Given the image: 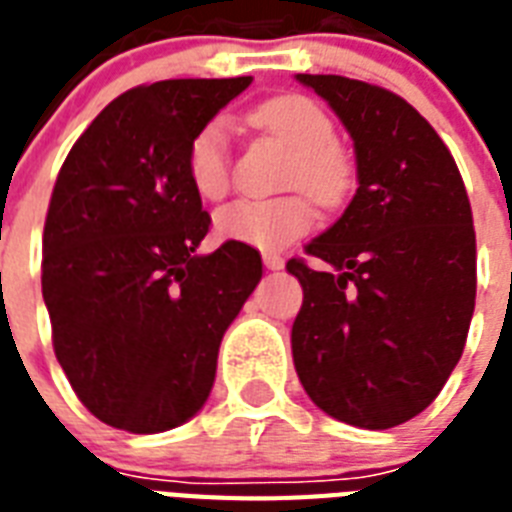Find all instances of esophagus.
Returning a JSON list of instances; mask_svg holds the SVG:
<instances>
[{"instance_id":"1","label":"esophagus","mask_w":512,"mask_h":512,"mask_svg":"<svg viewBox=\"0 0 512 512\" xmlns=\"http://www.w3.org/2000/svg\"><path fill=\"white\" fill-rule=\"evenodd\" d=\"M263 265L268 271H281L284 268V257L273 255V252H263Z\"/></svg>"}]
</instances>
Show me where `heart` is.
Segmentation results:
<instances>
[{"label":"heart","instance_id":"obj_1","mask_svg":"<svg viewBox=\"0 0 512 512\" xmlns=\"http://www.w3.org/2000/svg\"><path fill=\"white\" fill-rule=\"evenodd\" d=\"M249 122L287 143L295 162L287 172L289 193L279 199H239L215 215L217 233L228 241L276 252L311 231L313 202L335 207L353 185V164L337 146L332 116L316 100L284 92L265 100L249 114ZM185 172L201 199H223L231 188V124L215 116L193 132L185 151Z\"/></svg>","mask_w":512,"mask_h":512}]
</instances>
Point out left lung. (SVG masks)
<instances>
[{
    "mask_svg": "<svg viewBox=\"0 0 512 512\" xmlns=\"http://www.w3.org/2000/svg\"><path fill=\"white\" fill-rule=\"evenodd\" d=\"M340 116L358 188L332 228L292 257L303 284L292 358L319 409L385 430L433 404L476 308V231L449 148L396 92L335 74H297Z\"/></svg>",
    "mask_w": 512,
    "mask_h": 512,
    "instance_id": "1",
    "label": "left lung"
}]
</instances>
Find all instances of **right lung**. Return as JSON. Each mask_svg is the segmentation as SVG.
Wrapping results in <instances>:
<instances>
[{
    "label": "right lung",
    "instance_id": "1",
    "mask_svg": "<svg viewBox=\"0 0 512 512\" xmlns=\"http://www.w3.org/2000/svg\"><path fill=\"white\" fill-rule=\"evenodd\" d=\"M252 76L167 79L111 100L68 151L42 239L52 348L100 422L162 433L191 420L217 350L263 276L257 249L196 247L209 215L185 172L201 124Z\"/></svg>",
    "mask_w": 512,
    "mask_h": 512
}]
</instances>
